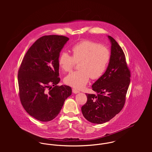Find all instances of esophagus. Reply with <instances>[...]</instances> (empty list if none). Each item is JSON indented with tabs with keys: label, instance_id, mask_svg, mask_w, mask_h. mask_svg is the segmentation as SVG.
Wrapping results in <instances>:
<instances>
[{
	"label": "esophagus",
	"instance_id": "esophagus-1",
	"mask_svg": "<svg viewBox=\"0 0 152 152\" xmlns=\"http://www.w3.org/2000/svg\"><path fill=\"white\" fill-rule=\"evenodd\" d=\"M72 92L74 94H78V93L80 92V91L78 90H77V89H75V88H72Z\"/></svg>",
	"mask_w": 152,
	"mask_h": 152
}]
</instances>
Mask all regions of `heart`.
Instances as JSON below:
<instances>
[{
    "label": "heart",
    "instance_id": "b5f03b06",
    "mask_svg": "<svg viewBox=\"0 0 152 152\" xmlns=\"http://www.w3.org/2000/svg\"><path fill=\"white\" fill-rule=\"evenodd\" d=\"M72 56L66 51H62L58 57L60 67L65 72L72 69L75 62L79 70L69 74L64 78L66 84L81 89L85 87L90 77L96 80L105 72L108 65L110 54L108 49L90 40H84L71 48Z\"/></svg>",
    "mask_w": 152,
    "mask_h": 152
}]
</instances>
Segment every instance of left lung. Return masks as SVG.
Returning <instances> with one entry per match:
<instances>
[{
  "label": "left lung",
  "instance_id": "8db88e82",
  "mask_svg": "<svg viewBox=\"0 0 152 152\" xmlns=\"http://www.w3.org/2000/svg\"><path fill=\"white\" fill-rule=\"evenodd\" d=\"M110 57L105 73L93 84L95 94H86L87 103L81 107L84 118L96 124L105 123L122 109L130 84V72L125 54L111 36Z\"/></svg>",
  "mask_w": 152,
  "mask_h": 152
}]
</instances>
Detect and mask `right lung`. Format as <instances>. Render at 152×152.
Segmentation results:
<instances>
[{"label":"right lung","instance_id":"1","mask_svg":"<svg viewBox=\"0 0 152 152\" xmlns=\"http://www.w3.org/2000/svg\"><path fill=\"white\" fill-rule=\"evenodd\" d=\"M69 39L63 36H44L27 51L18 72L19 96L23 108L32 117L48 122L60 113L71 87L58 86L60 81V53Z\"/></svg>","mask_w":152,"mask_h":152}]
</instances>
